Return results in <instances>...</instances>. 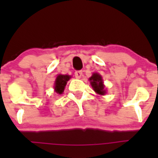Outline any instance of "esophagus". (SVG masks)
Returning a JSON list of instances; mask_svg holds the SVG:
<instances>
[{"mask_svg":"<svg viewBox=\"0 0 158 158\" xmlns=\"http://www.w3.org/2000/svg\"><path fill=\"white\" fill-rule=\"evenodd\" d=\"M74 75H75V77L79 79V78L81 77V76L83 75V73H82L81 70H78V71H76V72L74 73Z\"/></svg>","mask_w":158,"mask_h":158,"instance_id":"1","label":"esophagus"}]
</instances>
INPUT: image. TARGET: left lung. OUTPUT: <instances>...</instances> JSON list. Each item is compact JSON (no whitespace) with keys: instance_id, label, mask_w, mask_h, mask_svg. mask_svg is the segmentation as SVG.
I'll return each instance as SVG.
<instances>
[{"instance_id":"left-lung-1","label":"left lung","mask_w":158,"mask_h":158,"mask_svg":"<svg viewBox=\"0 0 158 158\" xmlns=\"http://www.w3.org/2000/svg\"><path fill=\"white\" fill-rule=\"evenodd\" d=\"M91 85L93 87V90L96 93L100 95L105 94V90H104V85L103 84V80L100 74L98 73H93V76L89 78Z\"/></svg>"}]
</instances>
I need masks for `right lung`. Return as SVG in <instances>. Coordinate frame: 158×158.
<instances>
[{"label": "right lung", "mask_w": 158, "mask_h": 158, "mask_svg": "<svg viewBox=\"0 0 158 158\" xmlns=\"http://www.w3.org/2000/svg\"><path fill=\"white\" fill-rule=\"evenodd\" d=\"M71 77L69 75H58L54 83V90L58 94H62L66 85L67 81L69 80Z\"/></svg>", "instance_id": "add662e5"}]
</instances>
